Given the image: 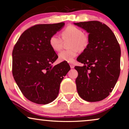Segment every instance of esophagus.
Masks as SVG:
<instances>
[{"instance_id": "obj_1", "label": "esophagus", "mask_w": 129, "mask_h": 129, "mask_svg": "<svg viewBox=\"0 0 129 129\" xmlns=\"http://www.w3.org/2000/svg\"><path fill=\"white\" fill-rule=\"evenodd\" d=\"M69 64H70V68H71V69H73L74 68H75V66H74V64H73V63H70Z\"/></svg>"}]
</instances>
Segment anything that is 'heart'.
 Listing matches in <instances>:
<instances>
[{"instance_id": "b5f03b06", "label": "heart", "mask_w": 129, "mask_h": 129, "mask_svg": "<svg viewBox=\"0 0 129 129\" xmlns=\"http://www.w3.org/2000/svg\"><path fill=\"white\" fill-rule=\"evenodd\" d=\"M61 36L64 40L71 39L70 49L61 51L58 54V59L60 61L72 62L79 53V50H83L88 45V39L83 31L75 26L70 25L61 32ZM63 40L61 36L57 33L52 35L49 39V45L54 51L58 52L62 47Z\"/></svg>"}]
</instances>
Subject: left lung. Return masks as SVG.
<instances>
[{
  "instance_id": "obj_1",
  "label": "left lung",
  "mask_w": 129,
  "mask_h": 129,
  "mask_svg": "<svg viewBox=\"0 0 129 129\" xmlns=\"http://www.w3.org/2000/svg\"><path fill=\"white\" fill-rule=\"evenodd\" d=\"M89 33V43L77 60L83 66H75L77 93L86 101L99 102L112 92L120 75L121 50L110 28L98 21L74 23Z\"/></svg>"
}]
</instances>
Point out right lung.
<instances>
[{
  "label": "right lung",
  "instance_id": "right-lung-1",
  "mask_svg": "<svg viewBox=\"0 0 129 129\" xmlns=\"http://www.w3.org/2000/svg\"><path fill=\"white\" fill-rule=\"evenodd\" d=\"M64 23L36 24L24 31L12 52V73L23 94L30 101L46 105L53 101L60 84L70 69L63 61L52 64L58 56L49 39L64 27Z\"/></svg>",
  "mask_w": 129,
  "mask_h": 129
}]
</instances>
